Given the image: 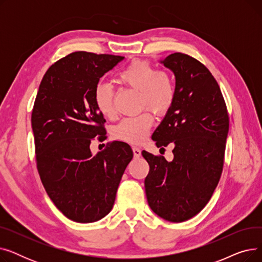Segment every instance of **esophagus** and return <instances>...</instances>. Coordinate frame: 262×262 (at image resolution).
I'll return each mask as SVG.
<instances>
[{
  "mask_svg": "<svg viewBox=\"0 0 262 262\" xmlns=\"http://www.w3.org/2000/svg\"><path fill=\"white\" fill-rule=\"evenodd\" d=\"M133 152H134V156L136 158H139L141 156V150L138 146H133Z\"/></svg>",
  "mask_w": 262,
  "mask_h": 262,
  "instance_id": "obj_1",
  "label": "esophagus"
}]
</instances>
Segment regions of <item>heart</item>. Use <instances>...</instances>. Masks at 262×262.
Returning <instances> with one entry per match:
<instances>
[{"label": "heart", "mask_w": 262, "mask_h": 262, "mask_svg": "<svg viewBox=\"0 0 262 262\" xmlns=\"http://www.w3.org/2000/svg\"><path fill=\"white\" fill-rule=\"evenodd\" d=\"M117 80L122 86L139 92L140 109L152 110L161 116L167 114L174 103L176 87L173 76L166 70H157L148 61H133L118 73ZM93 102L102 116H114V91L108 85L99 82L95 86ZM148 110L136 117L123 119L114 128L115 138L132 144L142 143L154 122L153 115Z\"/></svg>", "instance_id": "1"}]
</instances>
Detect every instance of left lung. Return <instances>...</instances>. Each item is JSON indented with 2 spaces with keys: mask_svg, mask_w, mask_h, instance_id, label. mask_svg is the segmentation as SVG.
I'll use <instances>...</instances> for the list:
<instances>
[{
  "mask_svg": "<svg viewBox=\"0 0 262 262\" xmlns=\"http://www.w3.org/2000/svg\"><path fill=\"white\" fill-rule=\"evenodd\" d=\"M175 75V100L154 132L158 147L174 144L172 161L143 150L149 172L144 187L157 215L180 223L209 202L224 164L229 118L215 78L202 62L183 53L160 61Z\"/></svg>",
  "mask_w": 262,
  "mask_h": 262,
  "instance_id": "8db88e82",
  "label": "left lung"
}]
</instances>
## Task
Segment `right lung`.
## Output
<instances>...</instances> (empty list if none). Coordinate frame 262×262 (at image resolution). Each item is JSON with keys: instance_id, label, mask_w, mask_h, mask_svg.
<instances>
[{"instance_id": "obj_1", "label": "right lung", "mask_w": 262, "mask_h": 262, "mask_svg": "<svg viewBox=\"0 0 262 262\" xmlns=\"http://www.w3.org/2000/svg\"><path fill=\"white\" fill-rule=\"evenodd\" d=\"M109 54L74 52L52 64L40 82L32 128L40 180L55 206L78 223H92L113 209L130 146L113 141L92 155L105 137L104 117L93 102L100 78L123 60Z\"/></svg>"}]
</instances>
